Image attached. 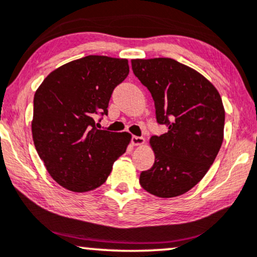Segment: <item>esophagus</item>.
I'll return each mask as SVG.
<instances>
[{
	"label": "esophagus",
	"mask_w": 257,
	"mask_h": 257,
	"mask_svg": "<svg viewBox=\"0 0 257 257\" xmlns=\"http://www.w3.org/2000/svg\"><path fill=\"white\" fill-rule=\"evenodd\" d=\"M145 142V139L141 138V137H132V144L134 145V146H141V145H144Z\"/></svg>",
	"instance_id": "34e87169"
}]
</instances>
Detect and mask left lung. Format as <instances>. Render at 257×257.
<instances>
[{"mask_svg":"<svg viewBox=\"0 0 257 257\" xmlns=\"http://www.w3.org/2000/svg\"><path fill=\"white\" fill-rule=\"evenodd\" d=\"M135 76L152 94L156 118L168 133L151 138L153 166L140 175L145 190L175 197L199 183L224 139L225 111L217 88L172 58L132 60Z\"/></svg>","mask_w":257,"mask_h":257,"instance_id":"left-lung-1","label":"left lung"}]
</instances>
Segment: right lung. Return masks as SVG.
Here are the masks:
<instances>
[{"label": "right lung", "mask_w": 257, "mask_h": 257, "mask_svg": "<svg viewBox=\"0 0 257 257\" xmlns=\"http://www.w3.org/2000/svg\"><path fill=\"white\" fill-rule=\"evenodd\" d=\"M128 74V60L89 55L55 69L36 91L33 142L49 174L66 189L100 187L125 152L131 134L98 129L94 118L107 115L111 94Z\"/></svg>", "instance_id": "right-lung-1"}]
</instances>
